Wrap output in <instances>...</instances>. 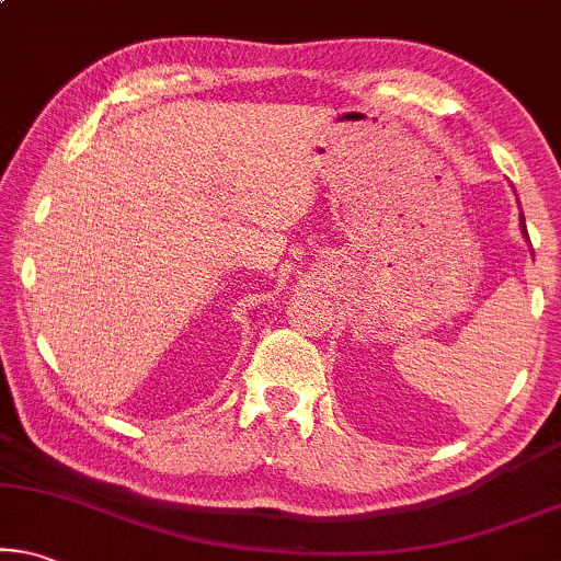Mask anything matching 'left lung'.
<instances>
[{
    "label": "left lung",
    "instance_id": "8db88e82",
    "mask_svg": "<svg viewBox=\"0 0 561 561\" xmlns=\"http://www.w3.org/2000/svg\"><path fill=\"white\" fill-rule=\"evenodd\" d=\"M520 220H524V215H520ZM526 222V220H524ZM524 222H520V226H524ZM524 233H526V226H524ZM526 238H528V233H526Z\"/></svg>",
    "mask_w": 561,
    "mask_h": 561
}]
</instances>
